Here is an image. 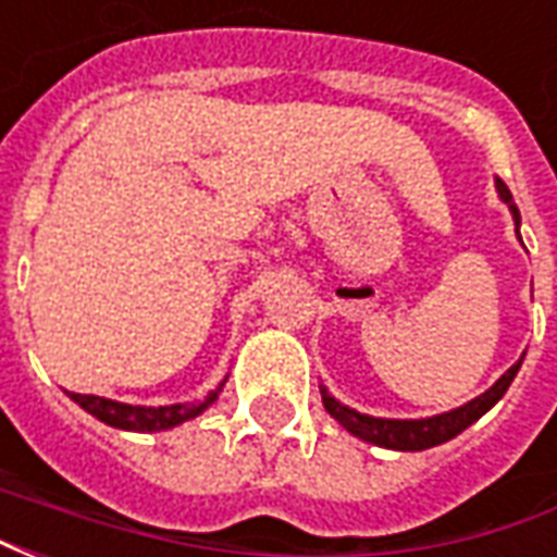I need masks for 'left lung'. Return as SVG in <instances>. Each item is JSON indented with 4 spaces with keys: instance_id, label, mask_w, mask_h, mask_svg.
<instances>
[{
    "instance_id": "obj_1",
    "label": "left lung",
    "mask_w": 557,
    "mask_h": 557,
    "mask_svg": "<svg viewBox=\"0 0 557 557\" xmlns=\"http://www.w3.org/2000/svg\"><path fill=\"white\" fill-rule=\"evenodd\" d=\"M498 187V196H502L507 208H510V214L516 220V235H519V208L513 202V194L507 190V184L498 178L495 182ZM519 363L516 361L507 373L495 382V385L486 391V394H480L478 399H471L466 406H459L454 411H444V414H435V418H420V420H391V418H370V414H361V411L349 409V406H343L339 399H334L327 394L325 387H322V403H325L327 414L334 420H339V426H346L351 435H358L363 442L379 444V447H391V450H426V447H435V444H444L456 438L459 432L468 430L471 423L478 418H483L486 411L498 403V399L507 394V387L519 373Z\"/></svg>"
}]
</instances>
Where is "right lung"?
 <instances>
[{
  "label": "right lung",
  "mask_w": 557,
  "mask_h": 557,
  "mask_svg": "<svg viewBox=\"0 0 557 557\" xmlns=\"http://www.w3.org/2000/svg\"><path fill=\"white\" fill-rule=\"evenodd\" d=\"M226 382V379H223ZM223 382H220L218 391H211L202 403H175V406H127V403H115V399L107 397H91V394H71V399L77 403L79 409H86L89 414H95L98 420H103L107 426H115V430H131V432H160L172 430L184 420L196 418L218 399V394L223 391Z\"/></svg>",
  "instance_id": "1"
}]
</instances>
